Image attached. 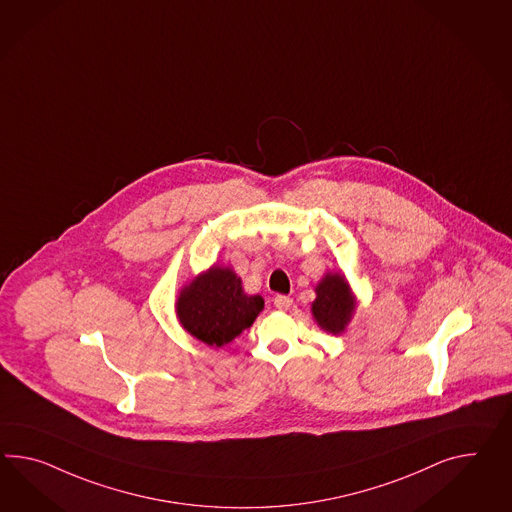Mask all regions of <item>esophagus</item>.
Wrapping results in <instances>:
<instances>
[{
    "mask_svg": "<svg viewBox=\"0 0 512 512\" xmlns=\"http://www.w3.org/2000/svg\"><path fill=\"white\" fill-rule=\"evenodd\" d=\"M273 302H275V306L278 310H288L289 306H291V299L286 297V295H276Z\"/></svg>",
    "mask_w": 512,
    "mask_h": 512,
    "instance_id": "obj_1",
    "label": "esophagus"
}]
</instances>
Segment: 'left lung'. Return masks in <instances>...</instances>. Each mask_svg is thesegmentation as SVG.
Listing matches in <instances>:
<instances>
[{
	"mask_svg": "<svg viewBox=\"0 0 512 512\" xmlns=\"http://www.w3.org/2000/svg\"><path fill=\"white\" fill-rule=\"evenodd\" d=\"M315 301L312 302V314L317 325L328 334H341L353 317L354 295L340 273H327L315 286Z\"/></svg>",
	"mask_w": 512,
	"mask_h": 512,
	"instance_id": "1",
	"label": "left lung"
}]
</instances>
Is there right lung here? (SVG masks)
I'll return each mask as SVG.
<instances>
[{
    "label": "right lung",
    "mask_w": 512,
    "mask_h": 512,
    "mask_svg": "<svg viewBox=\"0 0 512 512\" xmlns=\"http://www.w3.org/2000/svg\"><path fill=\"white\" fill-rule=\"evenodd\" d=\"M263 310L260 295H247L230 267L213 265L178 295L176 315L182 327L211 347L234 340Z\"/></svg>",
    "instance_id": "1"
}]
</instances>
